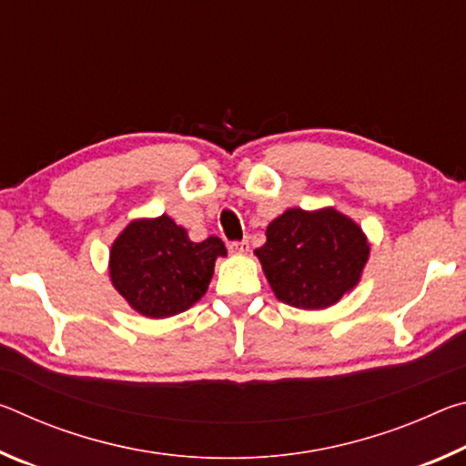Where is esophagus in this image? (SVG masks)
<instances>
[{
    "instance_id": "esophagus-1",
    "label": "esophagus",
    "mask_w": 466,
    "mask_h": 466,
    "mask_svg": "<svg viewBox=\"0 0 466 466\" xmlns=\"http://www.w3.org/2000/svg\"><path fill=\"white\" fill-rule=\"evenodd\" d=\"M228 248H230L232 255H244V252L248 250V242L247 240H232L228 244Z\"/></svg>"
}]
</instances>
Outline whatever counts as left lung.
I'll list each match as a JSON object with an SVG mask.
<instances>
[{
  "instance_id": "1",
  "label": "left lung",
  "mask_w": 466,
  "mask_h": 466,
  "mask_svg": "<svg viewBox=\"0 0 466 466\" xmlns=\"http://www.w3.org/2000/svg\"><path fill=\"white\" fill-rule=\"evenodd\" d=\"M265 278L281 302L327 309L360 281L370 244L361 228L335 209H288L257 248Z\"/></svg>"
}]
</instances>
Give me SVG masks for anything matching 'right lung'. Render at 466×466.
Here are the masks:
<instances>
[{
  "label": "right lung",
  "mask_w": 466,
  "mask_h": 466,
  "mask_svg": "<svg viewBox=\"0 0 466 466\" xmlns=\"http://www.w3.org/2000/svg\"><path fill=\"white\" fill-rule=\"evenodd\" d=\"M226 247L218 236L191 242L168 216L137 219L110 248V279L131 309L149 319L185 312L209 286Z\"/></svg>",
  "instance_id": "add662e5"
}]
</instances>
